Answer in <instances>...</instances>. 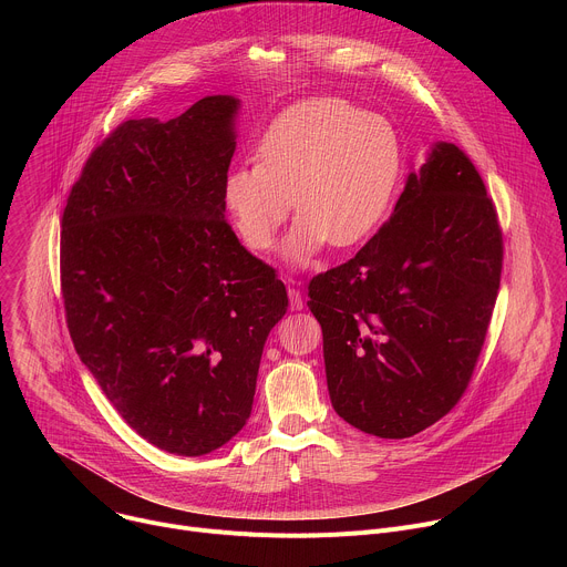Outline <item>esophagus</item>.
<instances>
[{
	"label": "esophagus",
	"instance_id": "esophagus-1",
	"mask_svg": "<svg viewBox=\"0 0 567 567\" xmlns=\"http://www.w3.org/2000/svg\"><path fill=\"white\" fill-rule=\"evenodd\" d=\"M287 296H289V305H291V309H293V311H300V309H302V293H300L298 289L289 287V289H287Z\"/></svg>",
	"mask_w": 567,
	"mask_h": 567
}]
</instances>
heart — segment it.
Wrapping results in <instances>:
<instances>
[{
    "instance_id": "b5f03b06",
    "label": "heart",
    "mask_w": 567,
    "mask_h": 567,
    "mask_svg": "<svg viewBox=\"0 0 567 567\" xmlns=\"http://www.w3.org/2000/svg\"><path fill=\"white\" fill-rule=\"evenodd\" d=\"M258 166L226 175L224 202L254 251H269L293 208L298 219L282 260L302 269L330 241L359 245L385 219L403 173L396 130L341 99L296 103L271 121L256 150Z\"/></svg>"
}]
</instances>
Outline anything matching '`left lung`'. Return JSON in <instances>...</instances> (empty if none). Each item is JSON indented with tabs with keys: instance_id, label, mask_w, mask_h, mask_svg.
I'll use <instances>...</instances> for the list:
<instances>
[{
	"instance_id": "8db88e82",
	"label": "left lung",
	"mask_w": 567,
	"mask_h": 567,
	"mask_svg": "<svg viewBox=\"0 0 567 567\" xmlns=\"http://www.w3.org/2000/svg\"><path fill=\"white\" fill-rule=\"evenodd\" d=\"M501 269L487 188L457 145L433 143L379 233L309 282L339 417L385 440L444 417L487 337Z\"/></svg>"
}]
</instances>
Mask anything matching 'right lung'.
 Wrapping results in <instances>:
<instances>
[{
	"instance_id": "1",
	"label": "right lung",
	"mask_w": 567,
	"mask_h": 567,
	"mask_svg": "<svg viewBox=\"0 0 567 567\" xmlns=\"http://www.w3.org/2000/svg\"><path fill=\"white\" fill-rule=\"evenodd\" d=\"M239 99L132 118L99 145L62 215L73 348L150 444L197 457L247 424L265 341L287 311L276 271L226 224Z\"/></svg>"
}]
</instances>
